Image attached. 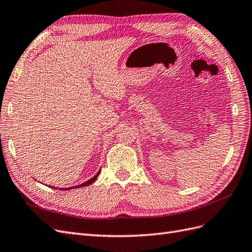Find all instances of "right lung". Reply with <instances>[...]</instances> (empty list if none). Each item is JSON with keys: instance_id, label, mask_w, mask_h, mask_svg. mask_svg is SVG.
<instances>
[{"instance_id": "add662e5", "label": "right lung", "mask_w": 252, "mask_h": 252, "mask_svg": "<svg viewBox=\"0 0 252 252\" xmlns=\"http://www.w3.org/2000/svg\"><path fill=\"white\" fill-rule=\"evenodd\" d=\"M100 172H101V170H98V171L96 172V174L94 175V177H93V178H91L90 180H88V181H86V182L82 183V184H80V185H75V186H72V187H66V188H57V187H53V186H49V187H51V188H55V189H60V190H70V189H75V188L85 187V186H88V185H90V184H93V183H94V182L96 181L97 177H98V174H100Z\"/></svg>"}]
</instances>
